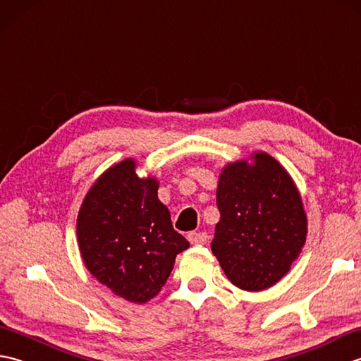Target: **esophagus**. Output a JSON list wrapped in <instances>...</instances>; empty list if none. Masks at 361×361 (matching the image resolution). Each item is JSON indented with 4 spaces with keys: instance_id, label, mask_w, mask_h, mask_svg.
Listing matches in <instances>:
<instances>
[{
    "instance_id": "34e87169",
    "label": "esophagus",
    "mask_w": 361,
    "mask_h": 361,
    "mask_svg": "<svg viewBox=\"0 0 361 361\" xmlns=\"http://www.w3.org/2000/svg\"><path fill=\"white\" fill-rule=\"evenodd\" d=\"M188 239L192 245H204L206 242H208L209 235H208V233H204V231H198V233L194 231V233L188 234Z\"/></svg>"
}]
</instances>
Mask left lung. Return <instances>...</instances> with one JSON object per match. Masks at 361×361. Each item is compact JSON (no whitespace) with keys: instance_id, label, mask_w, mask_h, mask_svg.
I'll return each mask as SVG.
<instances>
[{"instance_id":"8db88e82","label":"left lung","mask_w":361,"mask_h":361,"mask_svg":"<svg viewBox=\"0 0 361 361\" xmlns=\"http://www.w3.org/2000/svg\"><path fill=\"white\" fill-rule=\"evenodd\" d=\"M220 220L211 243L235 287L259 291L290 270L307 235V219L293 180L278 161L255 153V163L228 164L217 188Z\"/></svg>"}]
</instances>
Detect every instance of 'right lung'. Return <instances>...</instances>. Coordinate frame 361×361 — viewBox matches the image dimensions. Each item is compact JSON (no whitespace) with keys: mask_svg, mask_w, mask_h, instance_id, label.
I'll list each match as a JSON object with an SVG mask.
<instances>
[{"mask_svg":"<svg viewBox=\"0 0 361 361\" xmlns=\"http://www.w3.org/2000/svg\"><path fill=\"white\" fill-rule=\"evenodd\" d=\"M78 240L90 273L136 304L158 295L176 255L189 247L158 200V181L137 178L133 159L110 167L90 189L78 217Z\"/></svg>","mask_w":361,"mask_h":361,"instance_id":"1","label":"right lung"}]
</instances>
